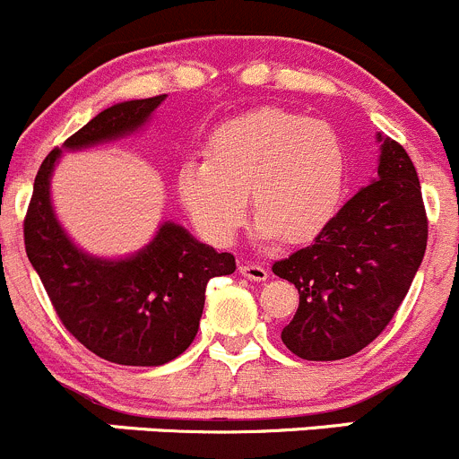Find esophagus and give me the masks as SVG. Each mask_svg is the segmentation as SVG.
Returning <instances> with one entry per match:
<instances>
[{"label":"esophagus","mask_w":459,"mask_h":459,"mask_svg":"<svg viewBox=\"0 0 459 459\" xmlns=\"http://www.w3.org/2000/svg\"><path fill=\"white\" fill-rule=\"evenodd\" d=\"M238 272L240 274L245 276V279H249V281H256V283H263V281L267 279V270L263 265H258V263H240L238 265Z\"/></svg>","instance_id":"34e87169"}]
</instances>
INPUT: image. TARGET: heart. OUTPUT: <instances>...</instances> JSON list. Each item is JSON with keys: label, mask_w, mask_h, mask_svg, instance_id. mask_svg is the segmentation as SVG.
Wrapping results in <instances>:
<instances>
[{"label": "heart", "mask_w": 459, "mask_h": 459, "mask_svg": "<svg viewBox=\"0 0 459 459\" xmlns=\"http://www.w3.org/2000/svg\"><path fill=\"white\" fill-rule=\"evenodd\" d=\"M346 189V153L321 120L267 107L221 126L210 156L187 158L178 171L183 205L216 245L236 238L247 216L256 236L307 243L337 216Z\"/></svg>", "instance_id": "1"}]
</instances>
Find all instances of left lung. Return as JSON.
<instances>
[{
    "instance_id": "8db88e82",
    "label": "left lung",
    "mask_w": 459,
    "mask_h": 459,
    "mask_svg": "<svg viewBox=\"0 0 459 459\" xmlns=\"http://www.w3.org/2000/svg\"><path fill=\"white\" fill-rule=\"evenodd\" d=\"M377 176L339 210L315 243L276 261L299 307L281 333L307 361L351 357L384 333L421 265L429 238L421 187L403 147L377 134Z\"/></svg>"
}]
</instances>
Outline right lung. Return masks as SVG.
<instances>
[{
  "label": "right lung",
  "mask_w": 459,
  "mask_h": 459,
  "mask_svg": "<svg viewBox=\"0 0 459 459\" xmlns=\"http://www.w3.org/2000/svg\"><path fill=\"white\" fill-rule=\"evenodd\" d=\"M167 95L104 108L65 143L66 152L138 134ZM62 149H53L35 176L24 221L30 265L65 328L102 359L122 366H162L194 342L205 307L207 281L231 274L236 261L165 221L152 240L122 258L93 256L57 221L51 178Z\"/></svg>",
  "instance_id": "obj_1"
}]
</instances>
